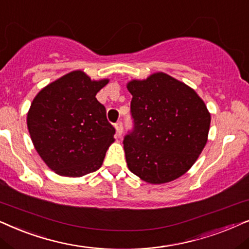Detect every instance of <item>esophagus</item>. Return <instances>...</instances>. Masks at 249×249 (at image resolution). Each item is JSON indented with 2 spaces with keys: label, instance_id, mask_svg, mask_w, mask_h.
Listing matches in <instances>:
<instances>
[{
  "label": "esophagus",
  "instance_id": "1",
  "mask_svg": "<svg viewBox=\"0 0 249 249\" xmlns=\"http://www.w3.org/2000/svg\"><path fill=\"white\" fill-rule=\"evenodd\" d=\"M115 128H116V133H117L118 137H121L122 133H123V123L122 122L116 123Z\"/></svg>",
  "mask_w": 249,
  "mask_h": 249
}]
</instances>
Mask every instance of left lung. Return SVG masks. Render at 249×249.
Segmentation results:
<instances>
[{"label": "left lung", "mask_w": 249, "mask_h": 249, "mask_svg": "<svg viewBox=\"0 0 249 249\" xmlns=\"http://www.w3.org/2000/svg\"><path fill=\"white\" fill-rule=\"evenodd\" d=\"M133 128L124 137L127 166L152 184L183 175L203 151L211 115L198 94L164 72L127 84Z\"/></svg>", "instance_id": "obj_1"}]
</instances>
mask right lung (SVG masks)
<instances>
[{
  "mask_svg": "<svg viewBox=\"0 0 249 249\" xmlns=\"http://www.w3.org/2000/svg\"><path fill=\"white\" fill-rule=\"evenodd\" d=\"M107 83L71 71L45 86L33 100L27 115L29 134L36 151L57 174L83 177L101 167L116 132L105 106L95 98Z\"/></svg>",
  "mask_w": 249,
  "mask_h": 249,
  "instance_id": "right-lung-1",
  "label": "right lung"
}]
</instances>
